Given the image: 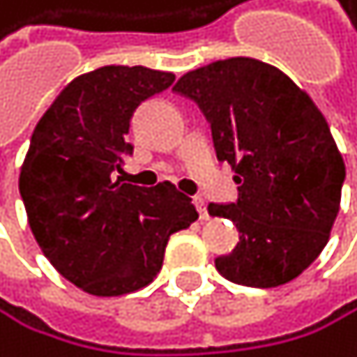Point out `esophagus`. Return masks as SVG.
Masks as SVG:
<instances>
[{"mask_svg":"<svg viewBox=\"0 0 357 357\" xmlns=\"http://www.w3.org/2000/svg\"><path fill=\"white\" fill-rule=\"evenodd\" d=\"M193 204H195V208H197L199 217H202V219H208V211H206V199L197 195V197H193Z\"/></svg>","mask_w":357,"mask_h":357,"instance_id":"1","label":"esophagus"}]
</instances>
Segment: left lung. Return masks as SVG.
<instances>
[{"instance_id":"obj_1","label":"left lung","mask_w":357,"mask_h":357,"mask_svg":"<svg viewBox=\"0 0 357 357\" xmlns=\"http://www.w3.org/2000/svg\"><path fill=\"white\" fill-rule=\"evenodd\" d=\"M173 89L199 105L217 160L239 184L234 204H208L211 217L239 230L217 272L248 287L294 281L323 252L340 211L344 160L323 112L287 74L250 56L190 70Z\"/></svg>"}]
</instances>
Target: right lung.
Wrapping results in <instances>:
<instances>
[{"mask_svg": "<svg viewBox=\"0 0 357 357\" xmlns=\"http://www.w3.org/2000/svg\"><path fill=\"white\" fill-rule=\"evenodd\" d=\"M173 81V72L144 66L98 68L63 87L32 131L19 173L30 230L63 279L91 296L149 285L169 237L199 217L171 182L114 180L133 153V112Z\"/></svg>", "mask_w": 357, "mask_h": 357, "instance_id": "add662e5", "label": "right lung"}]
</instances>
